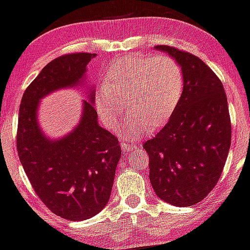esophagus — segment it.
<instances>
[{
    "instance_id": "obj_1",
    "label": "esophagus",
    "mask_w": 250,
    "mask_h": 250,
    "mask_svg": "<svg viewBox=\"0 0 250 250\" xmlns=\"http://www.w3.org/2000/svg\"><path fill=\"white\" fill-rule=\"evenodd\" d=\"M120 145H121V149H123L124 151H126V152L131 151V150L135 147V144H131V143H130V141H127V140H123V141H121Z\"/></svg>"
}]
</instances>
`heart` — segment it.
I'll return each instance as SVG.
<instances>
[{"label": "heart", "mask_w": 250, "mask_h": 250, "mask_svg": "<svg viewBox=\"0 0 250 250\" xmlns=\"http://www.w3.org/2000/svg\"><path fill=\"white\" fill-rule=\"evenodd\" d=\"M184 91V74L169 56H126L115 60L106 71L105 83L95 94V105L105 126L115 130L127 106L121 136L138 139L150 127L164 125L173 115Z\"/></svg>", "instance_id": "heart-1"}]
</instances>
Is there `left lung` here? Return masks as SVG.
Here are the masks:
<instances>
[{"instance_id": "1", "label": "left lung", "mask_w": 250, "mask_h": 250, "mask_svg": "<svg viewBox=\"0 0 250 250\" xmlns=\"http://www.w3.org/2000/svg\"><path fill=\"white\" fill-rule=\"evenodd\" d=\"M183 68L184 91L169 121L144 143L156 195L176 207L202 202L219 180L231 139L228 100L222 81L199 57L155 46Z\"/></svg>"}]
</instances>
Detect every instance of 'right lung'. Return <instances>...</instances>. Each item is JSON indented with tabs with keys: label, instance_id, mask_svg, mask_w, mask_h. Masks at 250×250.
I'll return each instance as SVG.
<instances>
[{
	"label": "right lung",
	"instance_id": "1",
	"mask_svg": "<svg viewBox=\"0 0 250 250\" xmlns=\"http://www.w3.org/2000/svg\"><path fill=\"white\" fill-rule=\"evenodd\" d=\"M96 54H70L45 66L30 83L20 105L17 152L37 196L52 213L80 222L107 204L121 147L99 125L95 91L85 83L86 66ZM85 85L86 100L76 127L60 139L47 138L38 124L41 100L60 88Z\"/></svg>",
	"mask_w": 250,
	"mask_h": 250
}]
</instances>
